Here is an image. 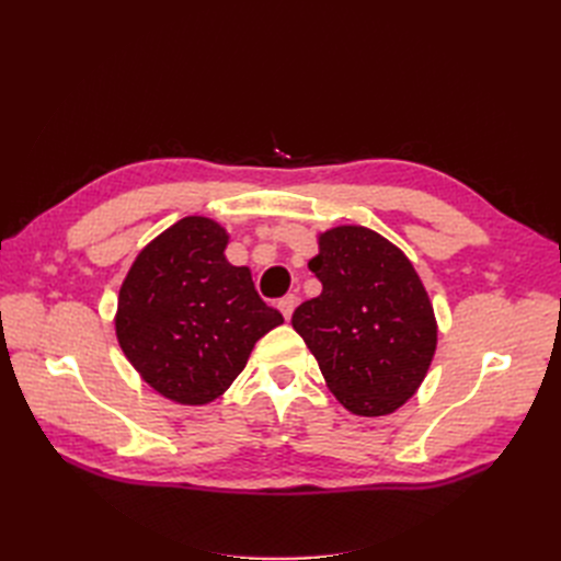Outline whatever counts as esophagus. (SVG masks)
Here are the masks:
<instances>
[{"mask_svg":"<svg viewBox=\"0 0 561 561\" xmlns=\"http://www.w3.org/2000/svg\"><path fill=\"white\" fill-rule=\"evenodd\" d=\"M297 297L295 295H287V297H283L280 301H278V309H280V313H283V318L285 320H290L293 318V313H295V307H297Z\"/></svg>","mask_w":561,"mask_h":561,"instance_id":"esophagus-1","label":"esophagus"}]
</instances>
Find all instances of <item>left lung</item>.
I'll use <instances>...</instances> for the list:
<instances>
[{
	"label": "left lung",
	"mask_w": 561,
	"mask_h": 561,
	"mask_svg": "<svg viewBox=\"0 0 561 561\" xmlns=\"http://www.w3.org/2000/svg\"><path fill=\"white\" fill-rule=\"evenodd\" d=\"M309 268L322 283L293 313L332 396L358 416L410 400L437 348V320L407 254L381 233L342 225L318 236Z\"/></svg>",
	"instance_id": "1"
}]
</instances>
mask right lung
Returning a JSON list of instances; mask_svg holds the SVG:
<instances>
[{"label":"right lung","mask_w":561,"mask_h":561,"mask_svg":"<svg viewBox=\"0 0 561 561\" xmlns=\"http://www.w3.org/2000/svg\"><path fill=\"white\" fill-rule=\"evenodd\" d=\"M227 243L215 219L182 217L140 250L118 290V346L157 393L180 404L222 396L257 339L283 322L250 268L229 264Z\"/></svg>","instance_id":"1"}]
</instances>
